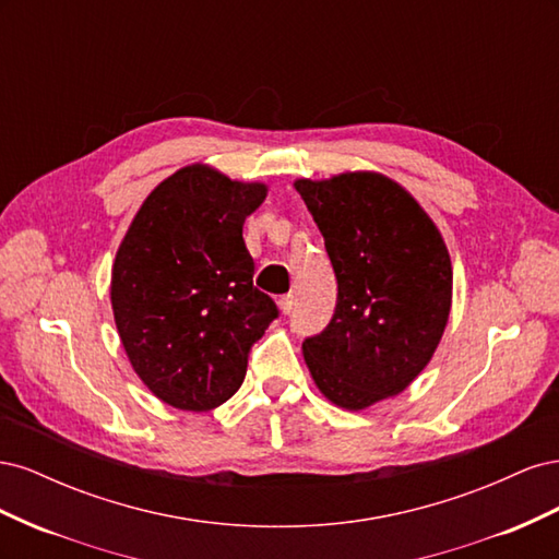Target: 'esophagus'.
Instances as JSON below:
<instances>
[{"label": "esophagus", "mask_w": 559, "mask_h": 559, "mask_svg": "<svg viewBox=\"0 0 559 559\" xmlns=\"http://www.w3.org/2000/svg\"><path fill=\"white\" fill-rule=\"evenodd\" d=\"M277 306H280V310H282L284 314H289V312L294 310V306H296V298H294V294H286V296H280V300H277Z\"/></svg>", "instance_id": "1"}]
</instances>
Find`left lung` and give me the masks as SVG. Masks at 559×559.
<instances>
[{
	"label": "left lung",
	"mask_w": 559,
	"mask_h": 559,
	"mask_svg": "<svg viewBox=\"0 0 559 559\" xmlns=\"http://www.w3.org/2000/svg\"><path fill=\"white\" fill-rule=\"evenodd\" d=\"M294 186L337 280L333 319L306 337L302 357L331 403L364 411L401 394L431 361L452 306L450 253L419 202L380 173Z\"/></svg>",
	"instance_id": "8db88e82"
}]
</instances>
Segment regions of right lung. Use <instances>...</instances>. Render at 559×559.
<instances>
[{"instance_id": "right-lung-1", "label": "right lung", "mask_w": 559, "mask_h": 559, "mask_svg": "<svg viewBox=\"0 0 559 559\" xmlns=\"http://www.w3.org/2000/svg\"><path fill=\"white\" fill-rule=\"evenodd\" d=\"M267 186L181 167L134 214L111 267V310L134 373L179 411L238 392L251 345L280 310L253 286L245 218Z\"/></svg>"}]
</instances>
